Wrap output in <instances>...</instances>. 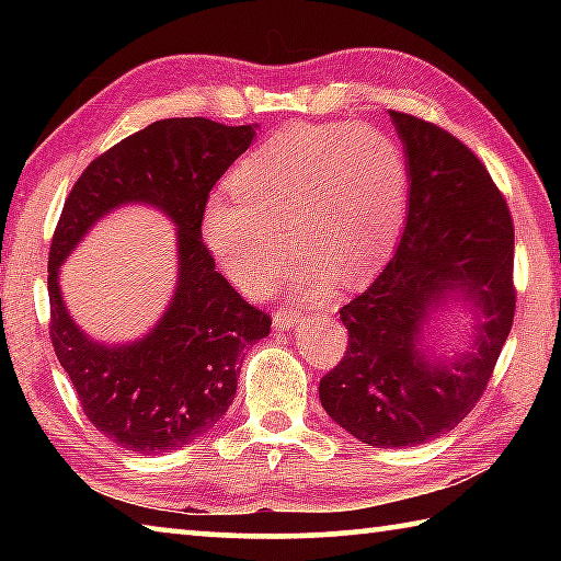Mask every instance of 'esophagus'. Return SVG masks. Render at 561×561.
I'll return each mask as SVG.
<instances>
[{
	"label": "esophagus",
	"instance_id": "esophagus-1",
	"mask_svg": "<svg viewBox=\"0 0 561 561\" xmlns=\"http://www.w3.org/2000/svg\"><path fill=\"white\" fill-rule=\"evenodd\" d=\"M299 321H301V314H297V311H284V309H279L277 314H274V327L277 329H294V327H299Z\"/></svg>",
	"mask_w": 561,
	"mask_h": 561
}]
</instances>
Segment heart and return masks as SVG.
Returning a JSON list of instances; mask_svg holds the SVG:
<instances>
[{
    "instance_id": "heart-1",
    "label": "heart",
    "mask_w": 561,
    "mask_h": 561,
    "mask_svg": "<svg viewBox=\"0 0 561 561\" xmlns=\"http://www.w3.org/2000/svg\"><path fill=\"white\" fill-rule=\"evenodd\" d=\"M230 185L234 195L205 203L201 237L244 294L267 287L294 252L304 260L291 277L301 299H321L334 282L366 287L391 260L405 222V156L368 126L282 128L232 170Z\"/></svg>"
}]
</instances>
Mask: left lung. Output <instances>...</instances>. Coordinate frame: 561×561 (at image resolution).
Segmentation results:
<instances>
[{
	"instance_id": "obj_1",
	"label": "left lung",
	"mask_w": 561,
	"mask_h": 561,
	"mask_svg": "<svg viewBox=\"0 0 561 561\" xmlns=\"http://www.w3.org/2000/svg\"><path fill=\"white\" fill-rule=\"evenodd\" d=\"M408 163V215L391 262L339 311L341 364L319 383L331 421L374 448H413L453 431L492 376L515 317V227L505 197L468 146L391 111ZM462 300L471 346L438 357L434 314Z\"/></svg>"
}]
</instances>
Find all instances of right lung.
Instances as JSON below:
<instances>
[{
	"label": "right lung",
	"instance_id": "right-lung-1",
	"mask_svg": "<svg viewBox=\"0 0 561 561\" xmlns=\"http://www.w3.org/2000/svg\"><path fill=\"white\" fill-rule=\"evenodd\" d=\"M254 123L165 118L99 156L76 180L49 252L51 344L83 413L121 448L160 455L185 448L230 408L244 351L272 319L215 270L201 237L210 190L252 146ZM123 204H148L176 225L179 279L164 317L126 345L91 340L65 309L58 272L90 227Z\"/></svg>",
	"mask_w": 561,
	"mask_h": 561
}]
</instances>
